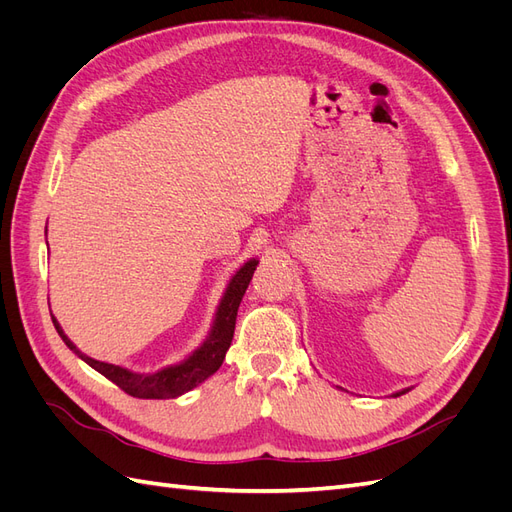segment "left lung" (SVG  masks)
Here are the masks:
<instances>
[{
  "label": "left lung",
  "instance_id": "obj_1",
  "mask_svg": "<svg viewBox=\"0 0 512 512\" xmlns=\"http://www.w3.org/2000/svg\"><path fill=\"white\" fill-rule=\"evenodd\" d=\"M404 393H406V391H399V393H395V397H397V395H404Z\"/></svg>",
  "mask_w": 512,
  "mask_h": 512
}]
</instances>
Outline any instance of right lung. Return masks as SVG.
Returning <instances> with one entry per match:
<instances>
[{
	"label": "right lung",
	"mask_w": 512,
	"mask_h": 512,
	"mask_svg": "<svg viewBox=\"0 0 512 512\" xmlns=\"http://www.w3.org/2000/svg\"><path fill=\"white\" fill-rule=\"evenodd\" d=\"M256 265H258V260L245 262V265L230 280V284L224 292V299L218 307V314H215V322H213V329H211V335L207 342L200 346L192 356H188L183 363L160 369V371H156V374H149V376L134 374V371L123 369L119 365L91 359V356L83 354L70 342L66 333L61 331L59 322L53 316L51 318H53V324H55L59 337L64 339L66 346L72 352L79 354L87 365L100 371L104 378L115 382L121 391H126L128 395L138 397V399H173V397H179L183 393L192 391L194 386L205 382L211 374H215V371L220 369L224 356H226V350L230 348L232 335H235L239 303L243 299L247 286H250Z\"/></svg>",
	"instance_id": "obj_1"
}]
</instances>
